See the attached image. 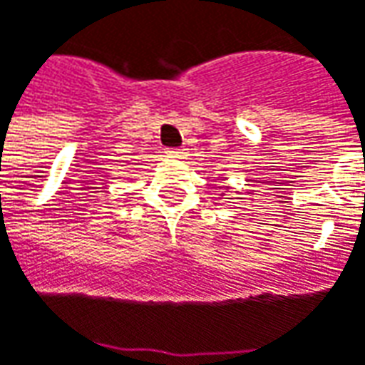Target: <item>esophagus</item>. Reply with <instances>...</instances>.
<instances>
[{
  "label": "esophagus",
  "mask_w": 365,
  "mask_h": 365,
  "mask_svg": "<svg viewBox=\"0 0 365 365\" xmlns=\"http://www.w3.org/2000/svg\"><path fill=\"white\" fill-rule=\"evenodd\" d=\"M168 153H170L172 158H182L185 151H183V150H170V151H168Z\"/></svg>",
  "instance_id": "34e87169"
}]
</instances>
